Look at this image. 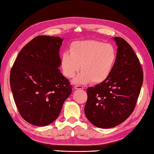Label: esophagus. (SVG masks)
Returning <instances> with one entry per match:
<instances>
[{
    "instance_id": "1",
    "label": "esophagus",
    "mask_w": 154,
    "mask_h": 154,
    "mask_svg": "<svg viewBox=\"0 0 154 154\" xmlns=\"http://www.w3.org/2000/svg\"><path fill=\"white\" fill-rule=\"evenodd\" d=\"M84 89V87L82 86H75V90H83Z\"/></svg>"
}]
</instances>
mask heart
Returning <instances> with one entry per match:
<instances>
[{
	"instance_id": "1",
	"label": "heart",
	"mask_w": 154,
	"mask_h": 154,
	"mask_svg": "<svg viewBox=\"0 0 154 154\" xmlns=\"http://www.w3.org/2000/svg\"><path fill=\"white\" fill-rule=\"evenodd\" d=\"M117 59L116 48L110 44L87 40L75 41L70 46L69 52L61 55V68L67 78H75V84H84L92 82L101 84L112 74Z\"/></svg>"
}]
</instances>
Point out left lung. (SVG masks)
I'll return each mask as SVG.
<instances>
[{"label":"left lung","instance_id":"left-lung-1","mask_svg":"<svg viewBox=\"0 0 154 154\" xmlns=\"http://www.w3.org/2000/svg\"><path fill=\"white\" fill-rule=\"evenodd\" d=\"M117 46V59L106 81L90 87L84 112L92 125L111 128L125 121L132 113L143 82L138 58L123 38H112Z\"/></svg>","mask_w":154,"mask_h":154}]
</instances>
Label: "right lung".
Here are the masks:
<instances>
[{
  "label": "right lung",
  "instance_id": "right-lung-1",
  "mask_svg": "<svg viewBox=\"0 0 154 154\" xmlns=\"http://www.w3.org/2000/svg\"><path fill=\"white\" fill-rule=\"evenodd\" d=\"M64 39L39 35L22 48L10 72L14 99L22 117L36 126L55 121L72 92L61 73L60 48Z\"/></svg>",
  "mask_w": 154,
  "mask_h": 154
}]
</instances>
